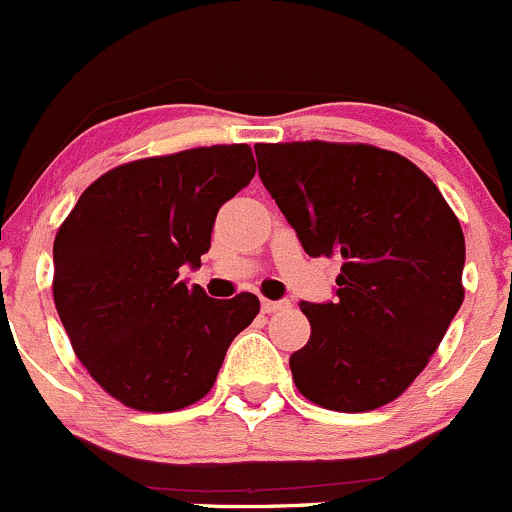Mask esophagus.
<instances>
[{
	"instance_id": "obj_1",
	"label": "esophagus",
	"mask_w": 512,
	"mask_h": 512,
	"mask_svg": "<svg viewBox=\"0 0 512 512\" xmlns=\"http://www.w3.org/2000/svg\"><path fill=\"white\" fill-rule=\"evenodd\" d=\"M283 308H288V301H268V298H263L261 301L263 313H276V311H283Z\"/></svg>"
}]
</instances>
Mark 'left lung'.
Listing matches in <instances>:
<instances>
[{
    "label": "left lung",
    "instance_id": "left-lung-1",
    "mask_svg": "<svg viewBox=\"0 0 512 512\" xmlns=\"http://www.w3.org/2000/svg\"><path fill=\"white\" fill-rule=\"evenodd\" d=\"M258 176L308 256L343 258L336 298L301 301L311 338L291 356L316 406L363 413L396 401L463 303L465 239L413 161L368 144H258Z\"/></svg>",
    "mask_w": 512,
    "mask_h": 512
}]
</instances>
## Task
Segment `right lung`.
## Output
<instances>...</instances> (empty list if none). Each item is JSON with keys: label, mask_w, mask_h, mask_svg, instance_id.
Wrapping results in <instances>:
<instances>
[{"label": "right lung", "mask_w": 512, "mask_h": 512, "mask_svg": "<svg viewBox=\"0 0 512 512\" xmlns=\"http://www.w3.org/2000/svg\"><path fill=\"white\" fill-rule=\"evenodd\" d=\"M256 174L246 144L201 146L106 171L54 239V303L74 353L136 411L191 406L214 386L258 298L186 286L211 249L216 214Z\"/></svg>", "instance_id": "right-lung-1"}]
</instances>
